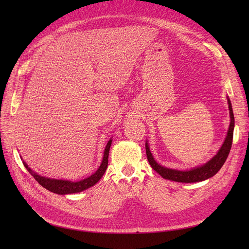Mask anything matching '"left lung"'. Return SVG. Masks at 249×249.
Instances as JSON below:
<instances>
[{"mask_svg":"<svg viewBox=\"0 0 249 249\" xmlns=\"http://www.w3.org/2000/svg\"><path fill=\"white\" fill-rule=\"evenodd\" d=\"M228 102V108H229V114H230V125L227 131L226 138L223 142V144L220 147L218 152L213 156V158L204 163L203 165H199L193 167L191 169H187V171H180V169H175L169 168L163 165H160L158 161H156L153 158V155L150 151L148 141L145 142V149H146V155L147 160L149 161V164L154 171L160 174L163 178L174 180L178 182H199L203 181L205 179L210 178L214 177L219 171L220 168L223 166L224 162L226 161L228 154L231 149L232 145V139H233V130H234V115L232 110V105L230 99L227 97Z\"/></svg>","mask_w":249,"mask_h":249,"instance_id":"8db88e82","label":"left lung"}]
</instances>
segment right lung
<instances>
[{
    "label": "right lung",
    "instance_id": "1",
    "mask_svg": "<svg viewBox=\"0 0 249 249\" xmlns=\"http://www.w3.org/2000/svg\"><path fill=\"white\" fill-rule=\"evenodd\" d=\"M111 144H112V138H110V140L107 143L106 148H105V151H104L102 162L99 168L96 171V173L78 181H72L68 179H56V178H50L39 176L37 173L33 172L32 169L28 166V164L26 163L22 159L21 160H23L24 166L27 168V171L31 174V176H33V178L39 182V184L46 190L57 195L74 194V193L83 192L90 187L95 186L100 180V178L104 176L105 172H106V169L108 167V158H109V151H110Z\"/></svg>",
    "mask_w": 249,
    "mask_h": 249
}]
</instances>
